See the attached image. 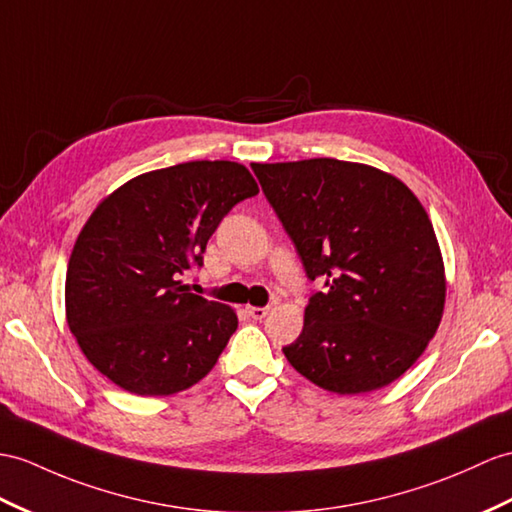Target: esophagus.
<instances>
[{"label":"esophagus","instance_id":"34e87169","mask_svg":"<svg viewBox=\"0 0 512 512\" xmlns=\"http://www.w3.org/2000/svg\"><path fill=\"white\" fill-rule=\"evenodd\" d=\"M247 315L252 317V319H256V321L265 319V317L269 315V306H263V308H258V306H247Z\"/></svg>","mask_w":512,"mask_h":512}]
</instances>
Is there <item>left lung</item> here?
I'll return each instance as SVG.
<instances>
[{"label": "left lung", "instance_id": "obj_1", "mask_svg": "<svg viewBox=\"0 0 512 512\" xmlns=\"http://www.w3.org/2000/svg\"><path fill=\"white\" fill-rule=\"evenodd\" d=\"M293 241L310 295L304 330L282 347L332 393L382 389L426 350L441 323L445 271L428 213L404 182L358 162L252 165Z\"/></svg>", "mask_w": 512, "mask_h": 512}]
</instances>
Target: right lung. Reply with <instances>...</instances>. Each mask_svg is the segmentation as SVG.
<instances>
[{
    "mask_svg": "<svg viewBox=\"0 0 512 512\" xmlns=\"http://www.w3.org/2000/svg\"><path fill=\"white\" fill-rule=\"evenodd\" d=\"M258 186L239 162L143 173L108 195L67 267V323L89 363L136 395L189 389L215 367L239 319L182 276L204 265L221 219Z\"/></svg>",
    "mask_w": 512,
    "mask_h": 512,
    "instance_id": "obj_1",
    "label": "right lung"
}]
</instances>
